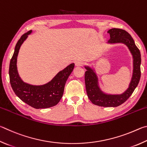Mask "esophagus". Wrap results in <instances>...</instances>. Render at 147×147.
<instances>
[{"instance_id": "1", "label": "esophagus", "mask_w": 147, "mask_h": 147, "mask_svg": "<svg viewBox=\"0 0 147 147\" xmlns=\"http://www.w3.org/2000/svg\"><path fill=\"white\" fill-rule=\"evenodd\" d=\"M76 65L77 66H81L83 65V62L81 61H77L76 62Z\"/></svg>"}]
</instances>
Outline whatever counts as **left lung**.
I'll use <instances>...</instances> for the list:
<instances>
[{"label":"left lung","mask_w":147,"mask_h":147,"mask_svg":"<svg viewBox=\"0 0 147 147\" xmlns=\"http://www.w3.org/2000/svg\"><path fill=\"white\" fill-rule=\"evenodd\" d=\"M110 38L109 44L123 43L129 49L133 57V73L129 86L121 94H107L102 92L99 86L98 78L94 69L89 66H84L86 69L84 75L86 93L92 103L103 107H116L122 105L132 94L141 78V53L136 46L134 40L131 35L125 30L119 28H112L108 31Z\"/></svg>","instance_id":"obj_1"}]
</instances>
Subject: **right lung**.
<instances>
[{
    "label": "right lung",
    "mask_w": 147,
    "mask_h": 147,
    "mask_svg": "<svg viewBox=\"0 0 147 147\" xmlns=\"http://www.w3.org/2000/svg\"><path fill=\"white\" fill-rule=\"evenodd\" d=\"M32 32V31L30 30L22 35L15 46L9 63V81L15 94L22 101L35 109H47L55 106L60 101L66 82L73 71L75 64H70L59 71L50 82L42 85H32L24 83L17 71V56L22 44Z\"/></svg>",
    "instance_id": "obj_1"
}]
</instances>
